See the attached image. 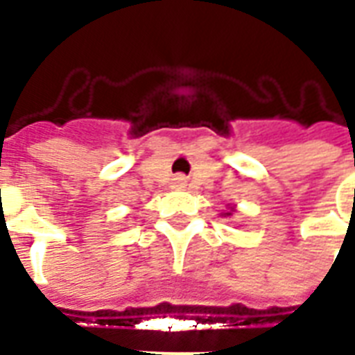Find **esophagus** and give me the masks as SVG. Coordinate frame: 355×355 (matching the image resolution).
Returning a JSON list of instances; mask_svg holds the SVG:
<instances>
[{
	"label": "esophagus",
	"instance_id": "obj_1",
	"mask_svg": "<svg viewBox=\"0 0 355 355\" xmlns=\"http://www.w3.org/2000/svg\"><path fill=\"white\" fill-rule=\"evenodd\" d=\"M186 182H188V180H186V177H184V175H177V177L173 178L175 188H184V186H186Z\"/></svg>",
	"mask_w": 355,
	"mask_h": 355
}]
</instances>
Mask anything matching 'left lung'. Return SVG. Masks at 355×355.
Returning <instances> with one entry per match:
<instances>
[{
  "label": "left lung",
  "instance_id": "1",
  "mask_svg": "<svg viewBox=\"0 0 355 355\" xmlns=\"http://www.w3.org/2000/svg\"><path fill=\"white\" fill-rule=\"evenodd\" d=\"M227 216H230V211H228V214H227Z\"/></svg>",
  "mask_w": 355,
  "mask_h": 355
}]
</instances>
